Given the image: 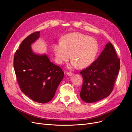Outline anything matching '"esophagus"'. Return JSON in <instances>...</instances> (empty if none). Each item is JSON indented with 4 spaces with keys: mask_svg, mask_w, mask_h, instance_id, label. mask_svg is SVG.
Here are the masks:
<instances>
[{
    "mask_svg": "<svg viewBox=\"0 0 132 132\" xmlns=\"http://www.w3.org/2000/svg\"><path fill=\"white\" fill-rule=\"evenodd\" d=\"M66 74L68 75H72L73 74V72H66Z\"/></svg>",
    "mask_w": 132,
    "mask_h": 132,
    "instance_id": "34e87169",
    "label": "esophagus"
}]
</instances>
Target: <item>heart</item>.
I'll use <instances>...</instances> for the list:
<instances>
[{
	"label": "heart",
	"mask_w": 132,
	"mask_h": 132,
	"mask_svg": "<svg viewBox=\"0 0 132 132\" xmlns=\"http://www.w3.org/2000/svg\"><path fill=\"white\" fill-rule=\"evenodd\" d=\"M55 60L61 65L71 58L70 67L84 68L90 65L94 61L98 50V44L93 37L80 32L68 34L60 42L53 45Z\"/></svg>",
	"instance_id": "heart-1"
}]
</instances>
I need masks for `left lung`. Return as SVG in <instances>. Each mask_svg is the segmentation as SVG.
<instances>
[{
    "label": "left lung",
    "instance_id": "left-lung-1",
    "mask_svg": "<svg viewBox=\"0 0 132 132\" xmlns=\"http://www.w3.org/2000/svg\"><path fill=\"white\" fill-rule=\"evenodd\" d=\"M119 70L120 59L109 42L98 58L80 72L84 80L81 99L92 103L107 97L113 91Z\"/></svg>",
    "mask_w": 132,
    "mask_h": 132
}]
</instances>
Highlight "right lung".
Instances as JSON below:
<instances>
[{
    "instance_id": "add662e5",
    "label": "right lung",
    "mask_w": 132,
    "mask_h": 132,
    "mask_svg": "<svg viewBox=\"0 0 132 132\" xmlns=\"http://www.w3.org/2000/svg\"><path fill=\"white\" fill-rule=\"evenodd\" d=\"M39 36L38 31L23 39L14 55L13 65L21 90L35 102L46 103L53 98L64 73L46 55L32 52L30 45Z\"/></svg>"
}]
</instances>
